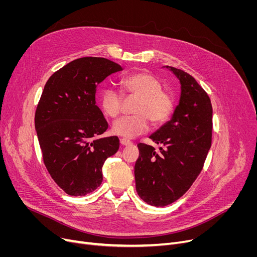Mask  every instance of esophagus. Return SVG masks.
Returning a JSON list of instances; mask_svg holds the SVG:
<instances>
[{"label": "esophagus", "instance_id": "esophagus-1", "mask_svg": "<svg viewBox=\"0 0 257 257\" xmlns=\"http://www.w3.org/2000/svg\"><path fill=\"white\" fill-rule=\"evenodd\" d=\"M119 143H120L121 146H130V145H132V142H130L129 140H126V139H120Z\"/></svg>", "mask_w": 257, "mask_h": 257}]
</instances>
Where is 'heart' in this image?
Masks as SVG:
<instances>
[{"label": "heart", "mask_w": 257, "mask_h": 257, "mask_svg": "<svg viewBox=\"0 0 257 257\" xmlns=\"http://www.w3.org/2000/svg\"><path fill=\"white\" fill-rule=\"evenodd\" d=\"M119 90L126 98H137L133 105L134 114L115 120L112 132L115 136L133 139L145 133L149 121L154 125L164 124L172 115L175 102L172 94L163 89V84L152 74L134 73L120 78ZM112 88H106L101 94L103 112L109 117H116L121 110L123 97Z\"/></svg>", "instance_id": "b5f03b06"}]
</instances>
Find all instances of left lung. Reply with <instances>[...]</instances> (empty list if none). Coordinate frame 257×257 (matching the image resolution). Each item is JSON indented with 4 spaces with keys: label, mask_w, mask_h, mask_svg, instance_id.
Wrapping results in <instances>:
<instances>
[{
    "label": "left lung",
    "mask_w": 257,
    "mask_h": 257,
    "mask_svg": "<svg viewBox=\"0 0 257 257\" xmlns=\"http://www.w3.org/2000/svg\"><path fill=\"white\" fill-rule=\"evenodd\" d=\"M181 83L173 117L150 139L163 145L139 144L134 167L137 192L146 203L167 206L183 196L203 169L211 146L212 106L207 92L186 72L167 65Z\"/></svg>",
    "instance_id": "8db88e82"
}]
</instances>
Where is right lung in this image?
<instances>
[{
    "mask_svg": "<svg viewBox=\"0 0 257 257\" xmlns=\"http://www.w3.org/2000/svg\"><path fill=\"white\" fill-rule=\"evenodd\" d=\"M121 66L103 57H82L54 73L35 111V129L52 179L70 196L101 185L105 160L118 150L116 137L96 139L108 123L96 105L99 83Z\"/></svg>",
    "mask_w": 257,
    "mask_h": 257,
    "instance_id": "obj_1",
    "label": "right lung"
}]
</instances>
